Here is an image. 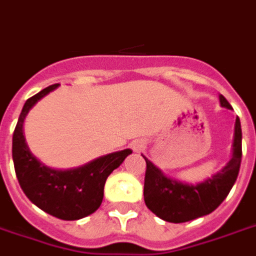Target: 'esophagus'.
Masks as SVG:
<instances>
[{
    "label": "esophagus",
    "mask_w": 256,
    "mask_h": 256,
    "mask_svg": "<svg viewBox=\"0 0 256 256\" xmlns=\"http://www.w3.org/2000/svg\"><path fill=\"white\" fill-rule=\"evenodd\" d=\"M132 148L135 152H140V151L144 148V142H142V140H136V142L132 143Z\"/></svg>",
    "instance_id": "obj_1"
}]
</instances>
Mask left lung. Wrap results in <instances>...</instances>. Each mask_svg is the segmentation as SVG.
Returning a JSON list of instances; mask_svg holds the SVG:
<instances>
[{
	"instance_id": "8db88e82",
	"label": "left lung",
	"mask_w": 256,
	"mask_h": 256,
	"mask_svg": "<svg viewBox=\"0 0 256 256\" xmlns=\"http://www.w3.org/2000/svg\"><path fill=\"white\" fill-rule=\"evenodd\" d=\"M222 106L232 109L224 96H220ZM144 202L150 210L167 222L182 224L202 217L216 210L229 194L240 167L242 159V130L240 118L236 120L232 155L221 171L197 186L180 182L167 178L146 156Z\"/></svg>"
}]
</instances>
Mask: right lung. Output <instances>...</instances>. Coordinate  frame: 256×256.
Segmentation results:
<instances>
[{
    "mask_svg": "<svg viewBox=\"0 0 256 256\" xmlns=\"http://www.w3.org/2000/svg\"><path fill=\"white\" fill-rule=\"evenodd\" d=\"M59 84L50 85L30 97L20 112L13 134V162L16 175L27 198L42 210L60 220L74 221L94 213L102 202L108 176L132 152L124 150L101 156L82 167L59 171L46 167L30 152L24 142V121L42 97Z\"/></svg>",
    "mask_w": 256,
    "mask_h": 256,
    "instance_id": "right-lung-1",
    "label": "right lung"
}]
</instances>
